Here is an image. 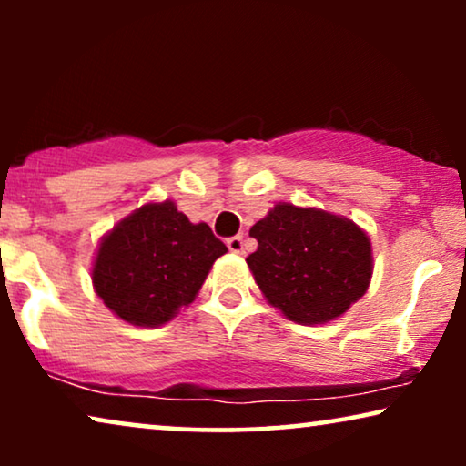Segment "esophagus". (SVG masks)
Here are the masks:
<instances>
[{"label":"esophagus","mask_w":466,"mask_h":466,"mask_svg":"<svg viewBox=\"0 0 466 466\" xmlns=\"http://www.w3.org/2000/svg\"><path fill=\"white\" fill-rule=\"evenodd\" d=\"M227 248L235 254H241L244 252V235H235V238H228L227 239Z\"/></svg>","instance_id":"34e87169"}]
</instances>
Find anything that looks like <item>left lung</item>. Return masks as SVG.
<instances>
[{
	"label": "left lung",
	"mask_w": 466,
	"mask_h": 466,
	"mask_svg": "<svg viewBox=\"0 0 466 466\" xmlns=\"http://www.w3.org/2000/svg\"><path fill=\"white\" fill-rule=\"evenodd\" d=\"M250 235L258 248L246 263L267 301L292 322L333 320L371 282V241L341 216L278 203Z\"/></svg>",
	"instance_id": "8db88e82"
}]
</instances>
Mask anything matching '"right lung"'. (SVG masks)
<instances>
[{
    "label": "right lung",
    "mask_w": 466,
    "mask_h": 466,
    "mask_svg": "<svg viewBox=\"0 0 466 466\" xmlns=\"http://www.w3.org/2000/svg\"><path fill=\"white\" fill-rule=\"evenodd\" d=\"M225 252L212 228L193 225L174 201L146 203L101 239L93 286L125 322L161 327L195 301Z\"/></svg>",
    "instance_id": "right-lung-1"
}]
</instances>
